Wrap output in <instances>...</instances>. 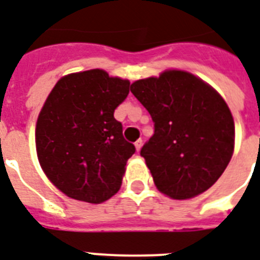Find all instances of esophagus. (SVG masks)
Returning a JSON list of instances; mask_svg holds the SVG:
<instances>
[{"label": "esophagus", "mask_w": 260, "mask_h": 260, "mask_svg": "<svg viewBox=\"0 0 260 260\" xmlns=\"http://www.w3.org/2000/svg\"><path fill=\"white\" fill-rule=\"evenodd\" d=\"M142 146H143V140H142V139H138V140L135 142V147H136V150H138V151H140Z\"/></svg>", "instance_id": "obj_1"}]
</instances>
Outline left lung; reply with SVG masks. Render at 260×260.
<instances>
[{
	"label": "left lung",
	"mask_w": 260,
	"mask_h": 260,
	"mask_svg": "<svg viewBox=\"0 0 260 260\" xmlns=\"http://www.w3.org/2000/svg\"><path fill=\"white\" fill-rule=\"evenodd\" d=\"M131 92L154 122L140 155L156 188L173 199L207 191L226 169L235 147V122L221 95L183 71L138 80Z\"/></svg>",
	"instance_id": "left-lung-1"
}]
</instances>
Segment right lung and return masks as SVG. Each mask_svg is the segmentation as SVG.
<instances>
[{
  "instance_id": "add662e5",
  "label": "right lung",
  "mask_w": 260,
  "mask_h": 260,
  "mask_svg": "<svg viewBox=\"0 0 260 260\" xmlns=\"http://www.w3.org/2000/svg\"><path fill=\"white\" fill-rule=\"evenodd\" d=\"M129 82L102 69L64 76L47 96L35 131L37 152L51 183L76 201L101 203L121 187L136 148L114 110Z\"/></svg>"
}]
</instances>
